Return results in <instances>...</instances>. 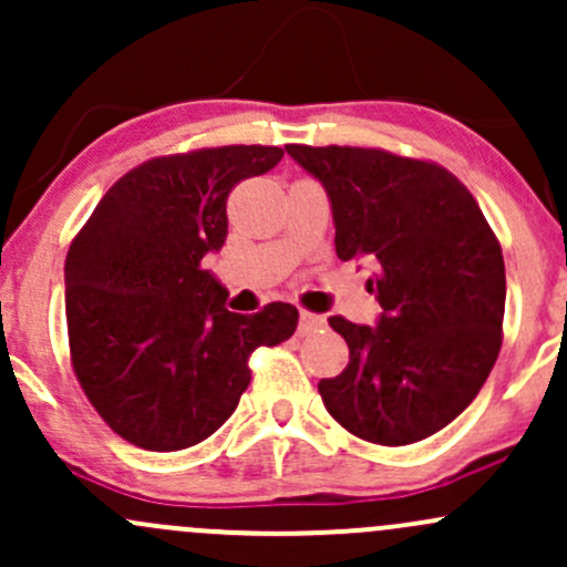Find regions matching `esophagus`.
<instances>
[{
    "label": "esophagus",
    "mask_w": 567,
    "mask_h": 567,
    "mask_svg": "<svg viewBox=\"0 0 567 567\" xmlns=\"http://www.w3.org/2000/svg\"><path fill=\"white\" fill-rule=\"evenodd\" d=\"M319 327H324V316H316V313H308V310H300V334H306L310 330H319Z\"/></svg>",
    "instance_id": "obj_1"
}]
</instances>
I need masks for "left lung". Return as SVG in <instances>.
<instances>
[{"mask_svg": "<svg viewBox=\"0 0 567 567\" xmlns=\"http://www.w3.org/2000/svg\"><path fill=\"white\" fill-rule=\"evenodd\" d=\"M332 205L338 259L373 267V327L332 316L349 364L319 381L351 435L408 446L452 424L503 343L505 265L484 213L449 169L381 148L286 145Z\"/></svg>", "mask_w": 567, "mask_h": 567, "instance_id": "obj_1", "label": "left lung"}]
</instances>
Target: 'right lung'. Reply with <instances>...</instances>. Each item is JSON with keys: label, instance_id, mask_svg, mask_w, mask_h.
I'll use <instances>...</instances> for the list:
<instances>
[{"label": "right lung", "instance_id": "right-lung-1", "mask_svg": "<svg viewBox=\"0 0 567 567\" xmlns=\"http://www.w3.org/2000/svg\"><path fill=\"white\" fill-rule=\"evenodd\" d=\"M284 159L276 145L162 156L107 188L64 261L66 332L83 392L107 427L148 452L197 446L251 381L248 357L297 330L289 302L227 310L203 270L227 240L235 184Z\"/></svg>", "mask_w": 567, "mask_h": 567}]
</instances>
